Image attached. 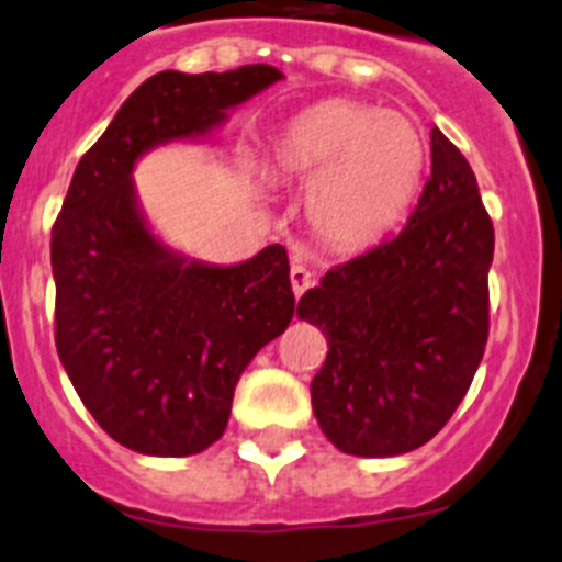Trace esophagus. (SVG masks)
I'll list each match as a JSON object with an SVG mask.
<instances>
[{"instance_id":"obj_1","label":"esophagus","mask_w":562,"mask_h":562,"mask_svg":"<svg viewBox=\"0 0 562 562\" xmlns=\"http://www.w3.org/2000/svg\"><path fill=\"white\" fill-rule=\"evenodd\" d=\"M289 283H292V292L294 297H300V294L305 292V289L314 283V279H311V270L303 268V265H292L289 268Z\"/></svg>"}]
</instances>
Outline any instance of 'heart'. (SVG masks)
Returning a JSON list of instances; mask_svg holds the SVG:
<instances>
[{
	"mask_svg": "<svg viewBox=\"0 0 562 562\" xmlns=\"http://www.w3.org/2000/svg\"><path fill=\"white\" fill-rule=\"evenodd\" d=\"M426 164V136L409 116L344 98L294 114L270 147L279 180L312 182L305 215L336 251H363L391 235L418 199Z\"/></svg>",
	"mask_w": 562,
	"mask_h": 562,
	"instance_id": "1",
	"label": "heart"
}]
</instances>
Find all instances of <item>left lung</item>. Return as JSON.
Segmentation results:
<instances>
[{"instance_id": "left-lung-1", "label": "left lung", "mask_w": 562, "mask_h": 562, "mask_svg": "<svg viewBox=\"0 0 562 562\" xmlns=\"http://www.w3.org/2000/svg\"><path fill=\"white\" fill-rule=\"evenodd\" d=\"M492 257L475 175L431 127V177L407 226L297 303L330 347L311 404L338 451L398 457L448 424L486 349Z\"/></svg>"}]
</instances>
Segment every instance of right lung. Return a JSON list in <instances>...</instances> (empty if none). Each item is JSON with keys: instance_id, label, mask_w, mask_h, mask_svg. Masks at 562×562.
<instances>
[{"instance_id": "right-lung-1", "label": "right lung", "mask_w": 562, "mask_h": 562, "mask_svg": "<svg viewBox=\"0 0 562 562\" xmlns=\"http://www.w3.org/2000/svg\"><path fill=\"white\" fill-rule=\"evenodd\" d=\"M281 79L273 65L149 76L79 160L54 224L59 360L100 429L144 457H191L221 440L237 380L286 330L294 294L283 246L237 265L166 246L133 169L149 149L210 138Z\"/></svg>"}]
</instances>
